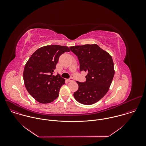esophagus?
I'll return each mask as SVG.
<instances>
[{
	"label": "esophagus",
	"instance_id": "34e87169",
	"mask_svg": "<svg viewBox=\"0 0 146 146\" xmlns=\"http://www.w3.org/2000/svg\"><path fill=\"white\" fill-rule=\"evenodd\" d=\"M67 80L68 82H72V81L74 80V79H73V78H70V79H67Z\"/></svg>",
	"mask_w": 146,
	"mask_h": 146
}]
</instances>
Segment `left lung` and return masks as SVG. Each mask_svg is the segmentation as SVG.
<instances>
[{
	"label": "left lung",
	"mask_w": 146,
	"mask_h": 146,
	"mask_svg": "<svg viewBox=\"0 0 146 146\" xmlns=\"http://www.w3.org/2000/svg\"><path fill=\"white\" fill-rule=\"evenodd\" d=\"M70 48L78 57L80 71L88 72L85 82H76L79 89L74 97L82 104H94L104 97L112 82L115 74L112 58L96 44Z\"/></svg>",
	"instance_id": "left-lung-1"
}]
</instances>
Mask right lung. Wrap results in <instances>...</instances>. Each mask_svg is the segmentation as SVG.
Segmentation results:
<instances>
[{"instance_id": "obj_1", "label": "right lung", "mask_w": 146, "mask_h": 146, "mask_svg": "<svg viewBox=\"0 0 146 146\" xmlns=\"http://www.w3.org/2000/svg\"><path fill=\"white\" fill-rule=\"evenodd\" d=\"M68 47L59 45L42 46L37 49L25 64L23 81L29 94L41 104H49L58 97L65 80L53 75L60 56L70 52Z\"/></svg>"}]
</instances>
